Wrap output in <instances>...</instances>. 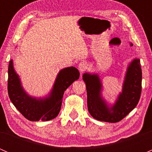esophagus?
<instances>
[{"label": "esophagus", "instance_id": "34e87169", "mask_svg": "<svg viewBox=\"0 0 152 152\" xmlns=\"http://www.w3.org/2000/svg\"><path fill=\"white\" fill-rule=\"evenodd\" d=\"M79 70L81 73H83L86 70V69L87 68V62H85V61H82L79 64Z\"/></svg>", "mask_w": 152, "mask_h": 152}]
</instances>
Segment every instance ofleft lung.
Listing matches in <instances>:
<instances>
[{
    "mask_svg": "<svg viewBox=\"0 0 152 152\" xmlns=\"http://www.w3.org/2000/svg\"><path fill=\"white\" fill-rule=\"evenodd\" d=\"M82 79L87 89L89 113L100 121H120L135 108L140 100L142 70L138 58H134L127 66L122 90L113 104H109L102 96L103 85L98 73H85Z\"/></svg>",
    "mask_w": 152,
    "mask_h": 152,
    "instance_id": "obj_1",
    "label": "left lung"
}]
</instances>
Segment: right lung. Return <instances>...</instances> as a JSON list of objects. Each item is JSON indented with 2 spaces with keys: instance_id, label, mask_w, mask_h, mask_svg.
<instances>
[{
  "instance_id": "right-lung-1",
  "label": "right lung",
  "mask_w": 152,
  "mask_h": 152,
  "mask_svg": "<svg viewBox=\"0 0 152 152\" xmlns=\"http://www.w3.org/2000/svg\"><path fill=\"white\" fill-rule=\"evenodd\" d=\"M79 71L75 67H67L59 70L53 87L44 97L29 95L22 85L20 78L14 68L13 59L9 63L8 93L11 102L18 111L31 121L52 120L59 114L64 93L76 80Z\"/></svg>"
}]
</instances>
